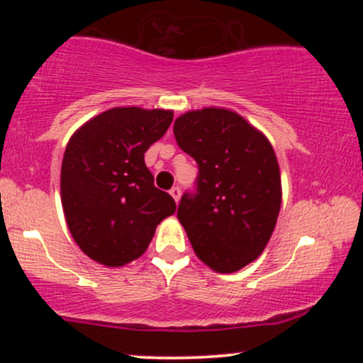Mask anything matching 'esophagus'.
I'll list each match as a JSON object with an SVG mask.
<instances>
[{
    "label": "esophagus",
    "instance_id": "34e87169",
    "mask_svg": "<svg viewBox=\"0 0 363 363\" xmlns=\"http://www.w3.org/2000/svg\"><path fill=\"white\" fill-rule=\"evenodd\" d=\"M170 196L174 198V201L179 203V199H181V187H172V189H170Z\"/></svg>",
    "mask_w": 363,
    "mask_h": 363
}]
</instances>
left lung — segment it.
Here are the masks:
<instances>
[{
  "label": "left lung",
  "mask_w": 363,
  "mask_h": 363,
  "mask_svg": "<svg viewBox=\"0 0 363 363\" xmlns=\"http://www.w3.org/2000/svg\"><path fill=\"white\" fill-rule=\"evenodd\" d=\"M177 145L199 167L196 194L181 198L177 218L196 256L216 273L257 259L281 206V177L269 140L235 111L205 107L179 116Z\"/></svg>",
  "instance_id": "1"
}]
</instances>
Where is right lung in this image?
<instances>
[{
	"label": "right lung",
	"mask_w": 363,
	"mask_h": 363,
	"mask_svg": "<svg viewBox=\"0 0 363 363\" xmlns=\"http://www.w3.org/2000/svg\"><path fill=\"white\" fill-rule=\"evenodd\" d=\"M174 112L112 107L86 121L66 145L61 203L74 242L90 259L119 268L138 259L157 225L176 211L153 186L145 152L165 135Z\"/></svg>",
	"instance_id": "right-lung-1"
}]
</instances>
